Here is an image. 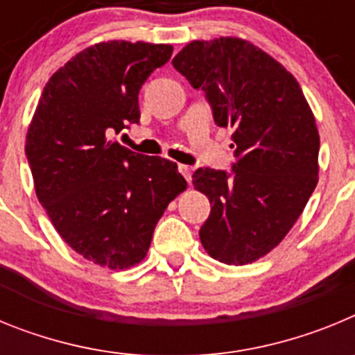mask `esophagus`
I'll use <instances>...</instances> for the list:
<instances>
[{
    "label": "esophagus",
    "instance_id": "obj_1",
    "mask_svg": "<svg viewBox=\"0 0 355 355\" xmlns=\"http://www.w3.org/2000/svg\"><path fill=\"white\" fill-rule=\"evenodd\" d=\"M180 172L183 174V178L188 181V183L192 181V167H188V165H180Z\"/></svg>",
    "mask_w": 355,
    "mask_h": 355
}]
</instances>
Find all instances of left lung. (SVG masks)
I'll use <instances>...</instances> for the list:
<instances>
[{"label": "left lung", "instance_id": "1", "mask_svg": "<svg viewBox=\"0 0 355 355\" xmlns=\"http://www.w3.org/2000/svg\"><path fill=\"white\" fill-rule=\"evenodd\" d=\"M172 65L205 92L216 126L234 130L233 168L192 175L211 205L202 247L225 265L256 261L286 236L318 183L311 108L283 65L236 37L193 40Z\"/></svg>", "mask_w": 355, "mask_h": 355}]
</instances>
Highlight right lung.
<instances>
[{"label":"right lung","mask_w":355,"mask_h":355,"mask_svg":"<svg viewBox=\"0 0 355 355\" xmlns=\"http://www.w3.org/2000/svg\"><path fill=\"white\" fill-rule=\"evenodd\" d=\"M168 44L110 40L49 78L26 135L35 192L85 259L122 270L146 258L168 202L187 188L178 165L110 139L140 121L139 92L168 62Z\"/></svg>","instance_id":"1"}]
</instances>
